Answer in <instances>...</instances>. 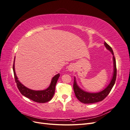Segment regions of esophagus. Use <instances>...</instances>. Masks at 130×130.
I'll use <instances>...</instances> for the list:
<instances>
[{
  "label": "esophagus",
  "mask_w": 130,
  "mask_h": 130,
  "mask_svg": "<svg viewBox=\"0 0 130 130\" xmlns=\"http://www.w3.org/2000/svg\"><path fill=\"white\" fill-rule=\"evenodd\" d=\"M73 69H74V67H73L72 66L69 65L68 66V69L69 70V71H72V70H73Z\"/></svg>",
  "instance_id": "esophagus-1"
}]
</instances>
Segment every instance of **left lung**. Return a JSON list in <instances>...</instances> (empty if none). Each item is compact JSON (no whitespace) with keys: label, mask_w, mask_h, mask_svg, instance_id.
I'll return each mask as SVG.
<instances>
[{"label":"left lung","mask_w":130,"mask_h":130,"mask_svg":"<svg viewBox=\"0 0 130 130\" xmlns=\"http://www.w3.org/2000/svg\"><path fill=\"white\" fill-rule=\"evenodd\" d=\"M104 44L105 46H106V48L108 50H109L113 55V59L114 64V72L112 78L108 86L105 89L99 93H91L85 92L84 90H82L79 87H78L76 84L75 77H74L73 89L75 94V96L77 98V99L80 102H81V103L84 104H93L103 100L108 95V94L111 92L114 85L115 84L117 77V67L116 58L115 57V56H114V53L111 47L105 42L104 43Z\"/></svg>","instance_id":"1"}]
</instances>
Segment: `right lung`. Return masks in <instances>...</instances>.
<instances>
[{"label": "right lung", "instance_id": "add662e5", "mask_svg": "<svg viewBox=\"0 0 130 130\" xmlns=\"http://www.w3.org/2000/svg\"><path fill=\"white\" fill-rule=\"evenodd\" d=\"M13 70L14 79L15 82H16L17 88L23 95L38 103H45L49 101L52 99L55 93V86L57 81L60 75V74L58 73L53 77L50 85L47 89L43 90H34L25 87L18 80V77L15 75L14 70V60L13 65Z\"/></svg>", "mask_w": 130, "mask_h": 130}]
</instances>
